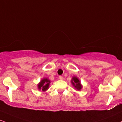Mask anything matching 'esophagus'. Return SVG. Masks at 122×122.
Here are the masks:
<instances>
[{"label":"esophagus","mask_w":122,"mask_h":122,"mask_svg":"<svg viewBox=\"0 0 122 122\" xmlns=\"http://www.w3.org/2000/svg\"><path fill=\"white\" fill-rule=\"evenodd\" d=\"M58 78H59V79L60 80H62L63 79H64V78H63L62 76H60L59 77H58Z\"/></svg>","instance_id":"esophagus-1"}]
</instances>
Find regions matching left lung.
Instances as JSON below:
<instances>
[{
  "label": "left lung",
  "instance_id": "left-lung-1",
  "mask_svg": "<svg viewBox=\"0 0 122 122\" xmlns=\"http://www.w3.org/2000/svg\"><path fill=\"white\" fill-rule=\"evenodd\" d=\"M71 83L73 86L75 87L76 89H77L78 90H80L82 88V85H81L80 80L78 79L77 77H74L72 78V80H71Z\"/></svg>",
  "mask_w": 122,
  "mask_h": 122
}]
</instances>
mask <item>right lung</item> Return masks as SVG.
Segmentation results:
<instances>
[{
  "label": "right lung",
  "mask_w": 122,
  "mask_h": 122,
  "mask_svg": "<svg viewBox=\"0 0 122 122\" xmlns=\"http://www.w3.org/2000/svg\"><path fill=\"white\" fill-rule=\"evenodd\" d=\"M49 83L50 81L49 80H48L47 78H44L43 80L41 81L40 82L38 85V87H39L40 90L42 89V90L44 92V91H46L48 89Z\"/></svg>",
  "instance_id": "add662e5"
}]
</instances>
